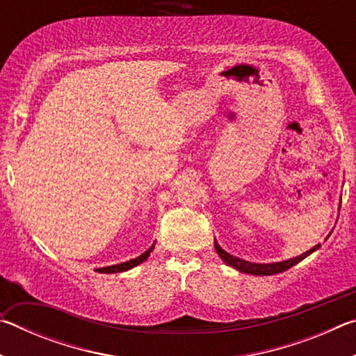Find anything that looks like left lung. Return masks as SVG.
I'll return each instance as SVG.
<instances>
[{"label": "left lung", "mask_w": 356, "mask_h": 356, "mask_svg": "<svg viewBox=\"0 0 356 356\" xmlns=\"http://www.w3.org/2000/svg\"><path fill=\"white\" fill-rule=\"evenodd\" d=\"M331 232H333V231H331ZM331 232L328 234L327 238L331 236ZM327 238H325V240H327ZM318 248H321V243L312 246L309 251L303 252V254H300L297 257H292V259H287V261L272 262V264H256V262H250V261H245V259H240V257L229 254V252L222 250L221 246L218 245V242L215 240V251L218 252V256L221 257L222 262L231 265V267H234V268H237L238 272L248 273V275H256V276H268V275H276V273L286 272V270L293 267V265L298 264L300 261H303L305 257H308L309 254H312V252L317 251Z\"/></svg>", "instance_id": "1"}]
</instances>
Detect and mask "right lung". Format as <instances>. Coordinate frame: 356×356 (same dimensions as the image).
<instances>
[{"instance_id": "obj_1", "label": "right lung", "mask_w": 356, "mask_h": 356, "mask_svg": "<svg viewBox=\"0 0 356 356\" xmlns=\"http://www.w3.org/2000/svg\"><path fill=\"white\" fill-rule=\"evenodd\" d=\"M154 246H155V242H154V245L150 246L147 251H144L141 256H138L135 259H130V261H127V262H120V264H116V265H110V267L95 268V272H99V273H120V272H127V270L136 267V265L143 264L144 261H147V257L150 256V252H152Z\"/></svg>"}]
</instances>
